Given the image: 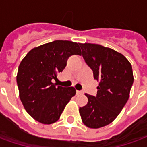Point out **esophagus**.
Returning a JSON list of instances; mask_svg holds the SVG:
<instances>
[{
  "instance_id": "34e87169",
  "label": "esophagus",
  "mask_w": 147,
  "mask_h": 147,
  "mask_svg": "<svg viewBox=\"0 0 147 147\" xmlns=\"http://www.w3.org/2000/svg\"><path fill=\"white\" fill-rule=\"evenodd\" d=\"M83 91H81V90H76L77 94H83Z\"/></svg>"
}]
</instances>
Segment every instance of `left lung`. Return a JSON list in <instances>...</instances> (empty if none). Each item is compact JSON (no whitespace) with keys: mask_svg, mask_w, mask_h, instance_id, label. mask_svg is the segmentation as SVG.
I'll return each mask as SVG.
<instances>
[{"mask_svg":"<svg viewBox=\"0 0 147 147\" xmlns=\"http://www.w3.org/2000/svg\"><path fill=\"white\" fill-rule=\"evenodd\" d=\"M83 57L99 82L97 95H85L88 102L80 107L83 123L99 128L112 123L129 98L134 77L131 64L123 54L98 44L80 43Z\"/></svg>","mask_w":147,"mask_h":147,"instance_id":"1","label":"left lung"}]
</instances>
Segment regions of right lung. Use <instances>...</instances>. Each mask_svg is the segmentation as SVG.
I'll return each instance as SVG.
<instances>
[{"instance_id":"1","label":"right lung","mask_w":147,"mask_h":147,"mask_svg":"<svg viewBox=\"0 0 147 147\" xmlns=\"http://www.w3.org/2000/svg\"><path fill=\"white\" fill-rule=\"evenodd\" d=\"M71 55H81L79 44L57 40L32 49L20 64L16 76L20 98L27 113L43 124L57 122L76 94L73 86L52 83Z\"/></svg>"}]
</instances>
